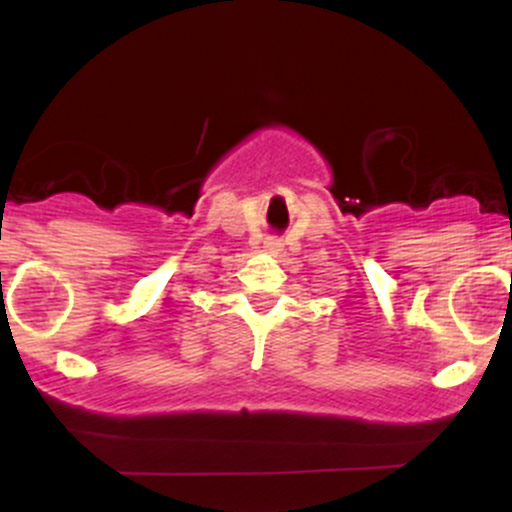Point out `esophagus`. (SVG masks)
<instances>
[{
  "instance_id": "34e87169",
  "label": "esophagus",
  "mask_w": 512,
  "mask_h": 512,
  "mask_svg": "<svg viewBox=\"0 0 512 512\" xmlns=\"http://www.w3.org/2000/svg\"><path fill=\"white\" fill-rule=\"evenodd\" d=\"M264 248H267L269 252H281L284 245H281L279 238H267V240H264Z\"/></svg>"
}]
</instances>
